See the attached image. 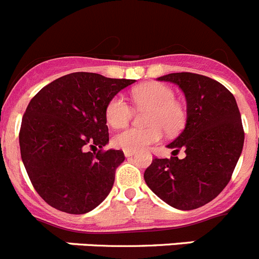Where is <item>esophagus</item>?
<instances>
[{
    "label": "esophagus",
    "instance_id": "obj_1",
    "mask_svg": "<svg viewBox=\"0 0 259 259\" xmlns=\"http://www.w3.org/2000/svg\"><path fill=\"white\" fill-rule=\"evenodd\" d=\"M124 154H125V157H132L133 154H134V152H133V151H124Z\"/></svg>",
    "mask_w": 259,
    "mask_h": 259
}]
</instances>
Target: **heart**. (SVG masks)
Here are the masks:
<instances>
[{
	"label": "heart",
	"instance_id": "b5f03b06",
	"mask_svg": "<svg viewBox=\"0 0 259 259\" xmlns=\"http://www.w3.org/2000/svg\"><path fill=\"white\" fill-rule=\"evenodd\" d=\"M133 103L138 110H148V127H130L113 137V146L124 151H141L162 138V130L175 134L185 122V111L175 101L171 88L161 83H146L132 92ZM106 120L115 129L125 127L133 118V108L121 96H115L106 106Z\"/></svg>",
	"mask_w": 259,
	"mask_h": 259
}]
</instances>
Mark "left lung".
<instances>
[{
  "label": "left lung",
  "instance_id": "obj_1",
  "mask_svg": "<svg viewBox=\"0 0 259 259\" xmlns=\"http://www.w3.org/2000/svg\"><path fill=\"white\" fill-rule=\"evenodd\" d=\"M179 85L187 98L185 129L168 148L171 158H154L144 172L149 189L183 211L199 208L230 181L243 151L244 130L235 97L221 83L194 72L158 78ZM185 149L187 156L176 154Z\"/></svg>",
  "mask_w": 259,
  "mask_h": 259
}]
</instances>
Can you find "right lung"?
Masks as SVG:
<instances>
[{"instance_id":"add662e5","label":"right lung","mask_w":259,"mask_h":259,"mask_svg":"<svg viewBox=\"0 0 259 259\" xmlns=\"http://www.w3.org/2000/svg\"><path fill=\"white\" fill-rule=\"evenodd\" d=\"M94 72H72L35 94L21 120L19 143L25 170L51 207L71 214L92 211L105 200L124 162L108 143L106 106L134 83ZM88 148H98L92 154Z\"/></svg>"}]
</instances>
